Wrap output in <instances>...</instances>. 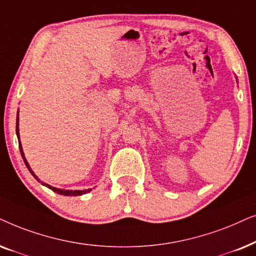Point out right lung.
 Wrapping results in <instances>:
<instances>
[{"mask_svg":"<svg viewBox=\"0 0 256 256\" xmlns=\"http://www.w3.org/2000/svg\"><path fill=\"white\" fill-rule=\"evenodd\" d=\"M17 120H18V117H17ZM17 124H18V122H17ZM16 134H18V126H16ZM18 144H20V151H21V156H22V158H23V162H24L26 166V168H28L30 173H32V174L34 176H35V179L38 180V178H37V176H36L35 174H34L32 170L29 168V164H28V162H26V156H24V153H23L21 142H18ZM44 185H46V184H44ZM46 186L49 187L50 190H52L54 192L60 194V196H82V194H85V193L90 192V190H91L90 188H88V190H60V188H54V187H51V186H49V185H46Z\"/></svg>","mask_w":256,"mask_h":256,"instance_id":"right-lung-1","label":"right lung"}]
</instances>
